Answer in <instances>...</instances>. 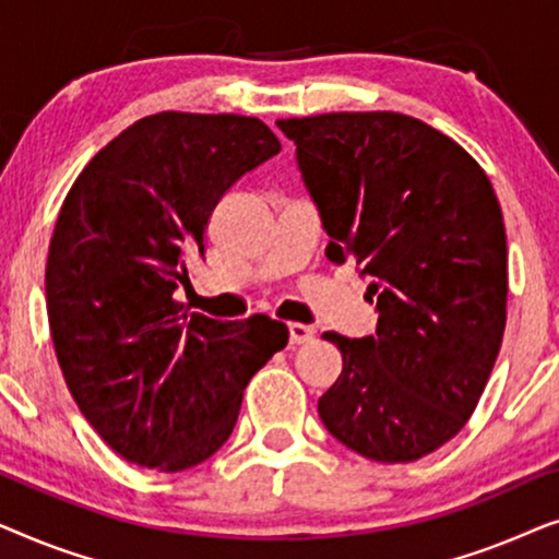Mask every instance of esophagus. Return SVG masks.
I'll use <instances>...</instances> for the list:
<instances>
[{
	"label": "esophagus",
	"mask_w": 559,
	"mask_h": 559,
	"mask_svg": "<svg viewBox=\"0 0 559 559\" xmlns=\"http://www.w3.org/2000/svg\"><path fill=\"white\" fill-rule=\"evenodd\" d=\"M312 335H316V331H312L310 325L289 323V343H293V346H302V343L312 341Z\"/></svg>",
	"instance_id": "obj_1"
}]
</instances>
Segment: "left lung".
<instances>
[{"mask_svg":"<svg viewBox=\"0 0 559 559\" xmlns=\"http://www.w3.org/2000/svg\"><path fill=\"white\" fill-rule=\"evenodd\" d=\"M333 264L356 262L377 335L338 346L318 400L328 432L379 463H412L468 423L507 325V231L491 180L438 129L396 111L280 119Z\"/></svg>","mask_w":559,"mask_h":559,"instance_id":"left-lung-1","label":"left lung"}]
</instances>
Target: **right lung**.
Instances as JSON below:
<instances>
[{"instance_id": "add662e5", "label": "right lung", "mask_w": 559, "mask_h": 559, "mask_svg": "<svg viewBox=\"0 0 559 559\" xmlns=\"http://www.w3.org/2000/svg\"><path fill=\"white\" fill-rule=\"evenodd\" d=\"M280 150L254 117L159 111L68 190L45 266L52 343L83 417L129 463L175 473L211 457L249 379L287 346L285 323H224L173 297L221 198Z\"/></svg>"}]
</instances>
